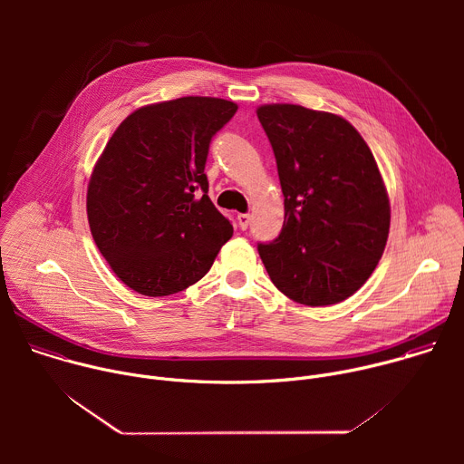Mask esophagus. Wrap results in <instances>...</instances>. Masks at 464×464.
Masks as SVG:
<instances>
[{"label": "esophagus", "mask_w": 464, "mask_h": 464, "mask_svg": "<svg viewBox=\"0 0 464 464\" xmlns=\"http://www.w3.org/2000/svg\"><path fill=\"white\" fill-rule=\"evenodd\" d=\"M249 222H251V217H249L247 213H240V215H238V226H240V229H247Z\"/></svg>", "instance_id": "obj_1"}]
</instances>
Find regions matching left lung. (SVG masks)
<instances>
[{
  "mask_svg": "<svg viewBox=\"0 0 464 464\" xmlns=\"http://www.w3.org/2000/svg\"><path fill=\"white\" fill-rule=\"evenodd\" d=\"M256 117L285 194L279 237L256 246L264 266L301 304L345 301L371 277L389 235V198L374 156L334 113L264 104Z\"/></svg>",
  "mask_w": 464,
  "mask_h": 464,
  "instance_id": "8db88e82",
  "label": "left lung"
}]
</instances>
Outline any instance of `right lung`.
I'll return each mask as SVG.
<instances>
[{
  "label": "right lung",
  "mask_w": 464,
  "mask_h": 464,
  "mask_svg": "<svg viewBox=\"0 0 464 464\" xmlns=\"http://www.w3.org/2000/svg\"><path fill=\"white\" fill-rule=\"evenodd\" d=\"M237 108L215 97L149 104L106 143L88 185V222L115 276L138 294L188 288L231 238V222L208 196L206 161Z\"/></svg>",
  "instance_id": "obj_1"
}]
</instances>
